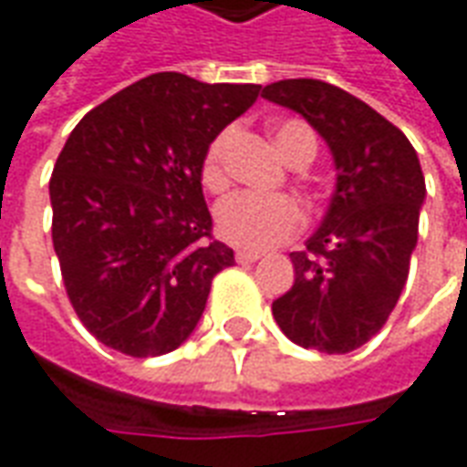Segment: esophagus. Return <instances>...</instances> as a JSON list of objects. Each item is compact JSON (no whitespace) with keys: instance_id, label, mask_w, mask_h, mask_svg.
<instances>
[{"instance_id":"obj_1","label":"esophagus","mask_w":467,"mask_h":467,"mask_svg":"<svg viewBox=\"0 0 467 467\" xmlns=\"http://www.w3.org/2000/svg\"><path fill=\"white\" fill-rule=\"evenodd\" d=\"M260 257H263V254L254 253V250H237V254H234V260H237V263H244V265L257 263Z\"/></svg>"}]
</instances>
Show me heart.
I'll return each instance as SVG.
<instances>
[{
    "instance_id": "b5f03b06",
    "label": "heart",
    "mask_w": 467,
    "mask_h": 467,
    "mask_svg": "<svg viewBox=\"0 0 467 467\" xmlns=\"http://www.w3.org/2000/svg\"><path fill=\"white\" fill-rule=\"evenodd\" d=\"M233 140V130L214 134L207 144L200 164V180L210 192H223L227 174V147ZM275 144L287 162H297L303 154L315 157V140L305 124L295 119L275 124ZM217 234L224 243L243 250H267L275 244L287 243L303 227V210L287 194H257L234 192L224 197L214 210Z\"/></svg>"
}]
</instances>
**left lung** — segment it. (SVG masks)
Here are the masks:
<instances>
[{
	"label": "left lung",
	"mask_w": 467,
	"mask_h": 467,
	"mask_svg": "<svg viewBox=\"0 0 467 467\" xmlns=\"http://www.w3.org/2000/svg\"><path fill=\"white\" fill-rule=\"evenodd\" d=\"M265 99L290 107L330 144L333 202L305 250L290 253L293 287L273 303L295 345L343 355L380 333L410 270L425 200L408 137L358 97L320 79H280Z\"/></svg>",
	"instance_id": "8db88e82"
}]
</instances>
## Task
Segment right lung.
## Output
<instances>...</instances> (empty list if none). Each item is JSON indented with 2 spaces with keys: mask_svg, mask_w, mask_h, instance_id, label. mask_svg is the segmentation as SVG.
<instances>
[{
  "mask_svg": "<svg viewBox=\"0 0 467 467\" xmlns=\"http://www.w3.org/2000/svg\"><path fill=\"white\" fill-rule=\"evenodd\" d=\"M260 85L157 72L87 112L49 180L52 243L89 333L130 358L190 337L234 253L213 237L200 164Z\"/></svg>",
  "mask_w": 467,
  "mask_h": 467,
  "instance_id": "obj_1",
  "label": "right lung"
}]
</instances>
